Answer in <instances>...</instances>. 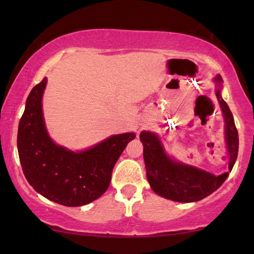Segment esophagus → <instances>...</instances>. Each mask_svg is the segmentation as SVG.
Wrapping results in <instances>:
<instances>
[{
	"mask_svg": "<svg viewBox=\"0 0 254 254\" xmlns=\"http://www.w3.org/2000/svg\"><path fill=\"white\" fill-rule=\"evenodd\" d=\"M145 126H147V121H144V123L142 124V127H145Z\"/></svg>",
	"mask_w": 254,
	"mask_h": 254,
	"instance_id": "34e87169",
	"label": "esophagus"
}]
</instances>
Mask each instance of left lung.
Masks as SVG:
<instances>
[{
	"label": "left lung",
	"mask_w": 254,
	"mask_h": 254,
	"mask_svg": "<svg viewBox=\"0 0 254 254\" xmlns=\"http://www.w3.org/2000/svg\"><path fill=\"white\" fill-rule=\"evenodd\" d=\"M215 81L221 85V75L216 76ZM216 96L225 120L229 171H231L238 155V131L231 111L221 97V89L216 90ZM140 138L143 143L148 182L155 193L166 199L178 202L199 201L215 192L229 175V172H224L220 176H214L203 170L173 162L165 155L158 137L149 131H142Z\"/></svg>",
	"instance_id": "1"
}]
</instances>
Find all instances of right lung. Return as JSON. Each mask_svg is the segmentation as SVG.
<instances>
[{"label":"right lung","instance_id":"1","mask_svg":"<svg viewBox=\"0 0 254 254\" xmlns=\"http://www.w3.org/2000/svg\"><path fill=\"white\" fill-rule=\"evenodd\" d=\"M47 79L31 90L20 118L17 147L24 176L48 200L68 207L90 203L106 192L114 165L134 133L113 135L89 150L57 145L45 128L41 98Z\"/></svg>","mask_w":254,"mask_h":254}]
</instances>
